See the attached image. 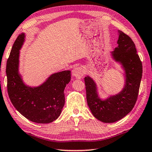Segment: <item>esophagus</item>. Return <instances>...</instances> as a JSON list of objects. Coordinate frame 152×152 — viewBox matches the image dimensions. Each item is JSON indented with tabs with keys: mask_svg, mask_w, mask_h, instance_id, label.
<instances>
[{
	"mask_svg": "<svg viewBox=\"0 0 152 152\" xmlns=\"http://www.w3.org/2000/svg\"><path fill=\"white\" fill-rule=\"evenodd\" d=\"M72 75H73V76H74L75 78H78V79L82 78L83 76L84 75V69H83L82 67L75 68L72 70Z\"/></svg>",
	"mask_w": 152,
	"mask_h": 152,
	"instance_id": "34e87169",
	"label": "esophagus"
}]
</instances>
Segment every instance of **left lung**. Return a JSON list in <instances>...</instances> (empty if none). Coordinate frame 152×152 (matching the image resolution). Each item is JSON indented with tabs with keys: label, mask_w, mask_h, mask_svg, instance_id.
Listing matches in <instances>:
<instances>
[{
	"label": "left lung",
	"mask_w": 152,
	"mask_h": 152,
	"mask_svg": "<svg viewBox=\"0 0 152 152\" xmlns=\"http://www.w3.org/2000/svg\"><path fill=\"white\" fill-rule=\"evenodd\" d=\"M118 46L111 57L124 70L122 90L105 99L99 96L97 85L90 76L85 77L86 99L91 113L103 123H112L122 119L132 111L137 100L142 76V64L135 45L129 36L118 31Z\"/></svg>",
	"instance_id": "8db88e82"
}]
</instances>
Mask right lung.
Listing matches in <instances>:
<instances>
[{
	"label": "right lung",
	"instance_id": "1",
	"mask_svg": "<svg viewBox=\"0 0 152 152\" xmlns=\"http://www.w3.org/2000/svg\"><path fill=\"white\" fill-rule=\"evenodd\" d=\"M25 37L24 33L18 35L7 61L8 96L17 111L28 120L41 124L52 123L60 116L64 107V91L71 80L70 71L52 74L38 86L26 84L19 72L20 50Z\"/></svg>",
	"mask_w": 152,
	"mask_h": 152
}]
</instances>
